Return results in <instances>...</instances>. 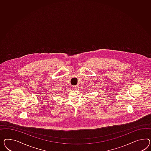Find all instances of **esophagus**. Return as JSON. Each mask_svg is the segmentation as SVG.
I'll return each mask as SVG.
<instances>
[{"label": "esophagus", "instance_id": "34e87169", "mask_svg": "<svg viewBox=\"0 0 151 151\" xmlns=\"http://www.w3.org/2000/svg\"><path fill=\"white\" fill-rule=\"evenodd\" d=\"M73 90H78V85H75V86H73Z\"/></svg>", "mask_w": 151, "mask_h": 151}]
</instances>
